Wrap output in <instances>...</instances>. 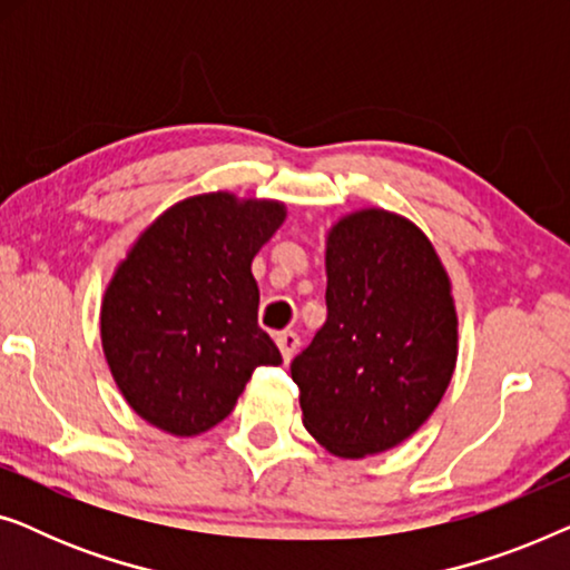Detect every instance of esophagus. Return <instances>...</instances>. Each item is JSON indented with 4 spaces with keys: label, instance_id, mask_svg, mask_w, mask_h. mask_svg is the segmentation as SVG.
I'll use <instances>...</instances> for the list:
<instances>
[{
    "label": "esophagus",
    "instance_id": "esophagus-1",
    "mask_svg": "<svg viewBox=\"0 0 570 570\" xmlns=\"http://www.w3.org/2000/svg\"><path fill=\"white\" fill-rule=\"evenodd\" d=\"M275 340H277L279 353H283V361L287 363V361H291V357L295 355V350H298V345H301V337H298V334H295V332L287 330V332H279Z\"/></svg>",
    "mask_w": 570,
    "mask_h": 570
}]
</instances>
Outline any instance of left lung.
Here are the masks:
<instances>
[{
	"mask_svg": "<svg viewBox=\"0 0 570 570\" xmlns=\"http://www.w3.org/2000/svg\"><path fill=\"white\" fill-rule=\"evenodd\" d=\"M456 365V311L425 233L386 209H357L326 238V322L293 357L303 425L342 459L410 439Z\"/></svg>",
	"mask_w": 570,
	"mask_h": 570,
	"instance_id": "1",
	"label": "left lung"
}]
</instances>
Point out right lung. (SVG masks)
I'll list each match as a JSON object with an SVG mask.
<instances>
[{
  "label": "right lung",
  "instance_id": "1",
  "mask_svg": "<svg viewBox=\"0 0 570 570\" xmlns=\"http://www.w3.org/2000/svg\"><path fill=\"white\" fill-rule=\"evenodd\" d=\"M283 220V202L199 194L166 209L116 267L100 340L124 400L150 425L205 433L230 415L259 365L283 363L256 322L252 275Z\"/></svg>",
  "mask_w": 570,
  "mask_h": 570
}]
</instances>
